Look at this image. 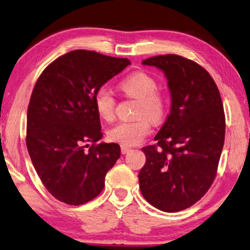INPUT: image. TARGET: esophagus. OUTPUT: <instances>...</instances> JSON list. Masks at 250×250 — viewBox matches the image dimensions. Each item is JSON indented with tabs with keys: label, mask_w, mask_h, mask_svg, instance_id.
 Masks as SVG:
<instances>
[{
	"label": "esophagus",
	"mask_w": 250,
	"mask_h": 250,
	"mask_svg": "<svg viewBox=\"0 0 250 250\" xmlns=\"http://www.w3.org/2000/svg\"><path fill=\"white\" fill-rule=\"evenodd\" d=\"M129 151H131V148L126 147V146H121V152H122V154L125 155V154H128Z\"/></svg>",
	"instance_id": "esophagus-1"
}]
</instances>
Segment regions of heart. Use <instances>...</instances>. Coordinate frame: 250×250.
Listing matches in <instances>:
<instances>
[{
    "instance_id": "obj_1",
    "label": "heart",
    "mask_w": 250,
    "mask_h": 250,
    "mask_svg": "<svg viewBox=\"0 0 250 250\" xmlns=\"http://www.w3.org/2000/svg\"><path fill=\"white\" fill-rule=\"evenodd\" d=\"M121 91L129 98L137 99L135 121L119 122L107 131V137L122 146H136L151 131V124L159 122L167 112L166 96L158 91V82L145 72L133 73L121 81ZM96 113L102 120L110 122L115 117L117 99L106 87H100L94 94Z\"/></svg>"
}]
</instances>
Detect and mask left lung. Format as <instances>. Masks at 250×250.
<instances>
[{"instance_id": "obj_1", "label": "left lung", "mask_w": 250, "mask_h": 250, "mask_svg": "<svg viewBox=\"0 0 250 250\" xmlns=\"http://www.w3.org/2000/svg\"><path fill=\"white\" fill-rule=\"evenodd\" d=\"M168 80L170 112L146 146L138 175L143 196L164 212L185 210L211 188L225 144L226 117L220 92L206 69L178 55L145 59Z\"/></svg>"}]
</instances>
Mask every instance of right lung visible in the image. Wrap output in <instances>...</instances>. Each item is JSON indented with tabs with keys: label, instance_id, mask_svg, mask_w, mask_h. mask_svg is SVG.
<instances>
[{
	"label": "right lung",
	"instance_id": "right-lung-1",
	"mask_svg": "<svg viewBox=\"0 0 250 250\" xmlns=\"http://www.w3.org/2000/svg\"><path fill=\"white\" fill-rule=\"evenodd\" d=\"M128 65L126 58L78 49L55 59L37 81L25 143L39 178L58 201L81 206L95 199L120 158L118 144H96L103 133L94 94Z\"/></svg>",
	"mask_w": 250,
	"mask_h": 250
}]
</instances>
